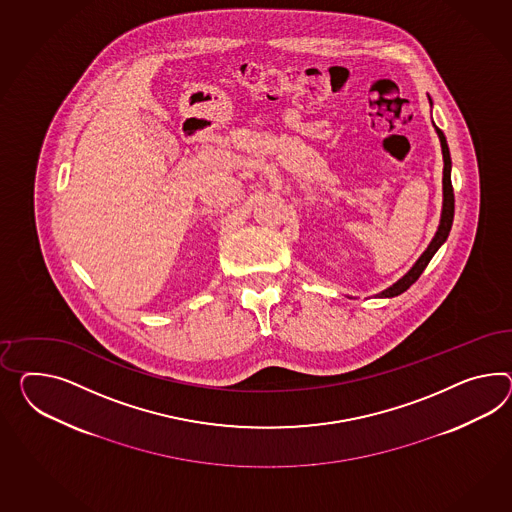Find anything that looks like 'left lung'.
Segmentation results:
<instances>
[{
    "label": "left lung",
    "instance_id": "left-lung-1",
    "mask_svg": "<svg viewBox=\"0 0 512 512\" xmlns=\"http://www.w3.org/2000/svg\"><path fill=\"white\" fill-rule=\"evenodd\" d=\"M431 100V98H429ZM433 105V102H431ZM434 130L438 133V137H440V145H442V156H444V178H442V187H444V202H442V215H440V224H438V230H436V234H434L433 241L429 243V247L427 250L423 252L420 256V260L412 265V269L408 271L407 275L403 276V278H399L397 282H395L394 286H390L388 289H384V291H380L377 297L380 299H390V297H397V295H401L403 291H407L418 278H420L421 273L425 271V267L429 265V262L433 260L434 254H436V250L440 249L444 243H446L447 236H449V232H451V224H453V215H455V195H453V185H451V156H449V146H447L446 135L444 132L440 130V128H436V124H434Z\"/></svg>",
    "mask_w": 512,
    "mask_h": 512
}]
</instances>
